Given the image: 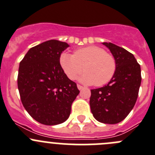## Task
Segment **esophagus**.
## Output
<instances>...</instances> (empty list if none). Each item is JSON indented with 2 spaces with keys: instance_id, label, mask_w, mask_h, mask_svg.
Instances as JSON below:
<instances>
[{
  "instance_id": "esophagus-1",
  "label": "esophagus",
  "mask_w": 155,
  "mask_h": 155,
  "mask_svg": "<svg viewBox=\"0 0 155 155\" xmlns=\"http://www.w3.org/2000/svg\"><path fill=\"white\" fill-rule=\"evenodd\" d=\"M78 90L81 91V90L84 89V87L81 86V85H80V84H78Z\"/></svg>"
}]
</instances>
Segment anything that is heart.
Returning <instances> with one entry per match:
<instances>
[{"label":"heart","instance_id":"heart-1","mask_svg":"<svg viewBox=\"0 0 155 155\" xmlns=\"http://www.w3.org/2000/svg\"><path fill=\"white\" fill-rule=\"evenodd\" d=\"M60 64L71 80L75 79L84 71L81 81L87 84L102 87L113 78L117 62L112 54L99 46H87L75 50L73 54L63 52Z\"/></svg>","mask_w":155,"mask_h":155}]
</instances>
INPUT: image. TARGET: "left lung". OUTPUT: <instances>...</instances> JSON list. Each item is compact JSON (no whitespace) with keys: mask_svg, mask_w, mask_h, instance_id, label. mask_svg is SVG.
Wrapping results in <instances>:
<instances>
[{"mask_svg":"<svg viewBox=\"0 0 155 155\" xmlns=\"http://www.w3.org/2000/svg\"><path fill=\"white\" fill-rule=\"evenodd\" d=\"M117 62L113 78L103 87L91 90L90 106L97 121L116 124L133 109L141 81V67L133 54L111 42H104Z\"/></svg>","mask_w":155,"mask_h":155,"instance_id":"left-lung-1","label":"left lung"}]
</instances>
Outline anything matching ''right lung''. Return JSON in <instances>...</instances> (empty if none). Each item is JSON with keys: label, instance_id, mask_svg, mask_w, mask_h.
Returning a JSON list of instances; mask_svg holds the SVG:
<instances>
[{"label": "right lung", "instance_id": "right-lung-1", "mask_svg": "<svg viewBox=\"0 0 155 155\" xmlns=\"http://www.w3.org/2000/svg\"><path fill=\"white\" fill-rule=\"evenodd\" d=\"M68 44L48 40L32 47L20 63L17 86L21 102L35 120L47 126L65 122L80 93L67 77L60 56Z\"/></svg>", "mask_w": 155, "mask_h": 155}]
</instances>
